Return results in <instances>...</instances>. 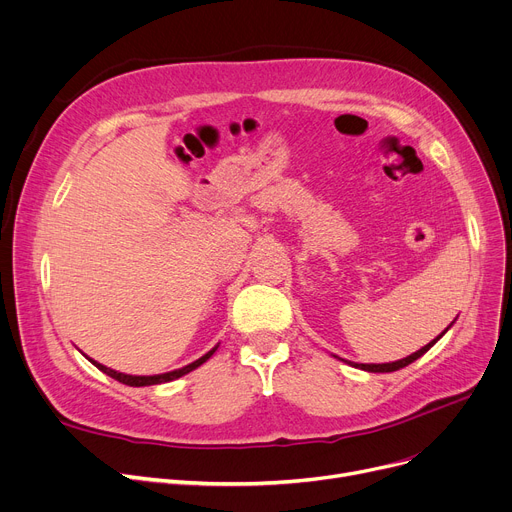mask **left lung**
<instances>
[{
    "label": "left lung",
    "mask_w": 512,
    "mask_h": 512,
    "mask_svg": "<svg viewBox=\"0 0 512 512\" xmlns=\"http://www.w3.org/2000/svg\"><path fill=\"white\" fill-rule=\"evenodd\" d=\"M444 334V332H442ZM440 334V336H442ZM440 336L436 338V340H432L429 344H425L423 348H419L417 353H413V355H409V357H405V359H400V361H394V363H382V365H365V363H361V365H355V367H359V369H365V371H373V373H388V371H396V369H402V367H407L409 363H413V361H417L421 355H425L429 348H432L438 340H440Z\"/></svg>",
    "instance_id": "obj_1"
}]
</instances>
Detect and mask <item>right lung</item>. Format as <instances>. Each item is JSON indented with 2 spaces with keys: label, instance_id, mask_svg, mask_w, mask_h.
<instances>
[{
  "label": "right lung",
  "instance_id": "add662e5",
  "mask_svg": "<svg viewBox=\"0 0 512 512\" xmlns=\"http://www.w3.org/2000/svg\"><path fill=\"white\" fill-rule=\"evenodd\" d=\"M215 351H218V346H213L207 355H203L201 359L193 361L191 365H186V367L176 369V371L159 373V375H126V373H118V371H114V369H110V367H105V365H101V363H97V361H93V365L99 367L103 373L110 375V378H114V380H118V382H122V384H126V386H153V384H164V382H172V380H176V378H182L184 373L193 371V369H197L199 365H203Z\"/></svg>",
  "mask_w": 512,
  "mask_h": 512
}]
</instances>
